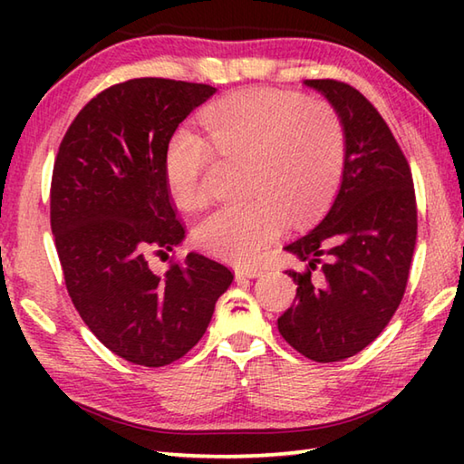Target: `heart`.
Segmentation results:
<instances>
[{"instance_id":"heart-1","label":"heart","mask_w":464,"mask_h":464,"mask_svg":"<svg viewBox=\"0 0 464 464\" xmlns=\"http://www.w3.org/2000/svg\"><path fill=\"white\" fill-rule=\"evenodd\" d=\"M265 243L263 229H257L249 211H225L211 217L199 231L201 249L215 259L241 261Z\"/></svg>"}]
</instances>
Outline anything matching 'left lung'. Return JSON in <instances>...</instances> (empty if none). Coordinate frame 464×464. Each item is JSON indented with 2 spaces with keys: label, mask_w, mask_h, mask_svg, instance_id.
<instances>
[{
  "label": "left lung",
  "mask_w": 464,
  "mask_h": 464,
  "mask_svg": "<svg viewBox=\"0 0 464 464\" xmlns=\"http://www.w3.org/2000/svg\"><path fill=\"white\" fill-rule=\"evenodd\" d=\"M211 85L140 77L97 93L69 125L53 163L49 219L69 297L107 349L143 367L189 353L229 289L231 269L175 251L185 229L167 147ZM166 253L150 268L140 247Z\"/></svg>",
  "instance_id": "8db88e82"
}]
</instances>
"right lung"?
<instances>
[{
    "instance_id": "1",
    "label": "right lung",
    "mask_w": 464,
    "mask_h": 464,
    "mask_svg": "<svg viewBox=\"0 0 464 464\" xmlns=\"http://www.w3.org/2000/svg\"><path fill=\"white\" fill-rule=\"evenodd\" d=\"M337 110L344 130L339 193L307 237L289 245L301 265L279 333L317 362L353 357L379 337L407 289L417 243L411 167L367 97L334 80H309Z\"/></svg>"
}]
</instances>
